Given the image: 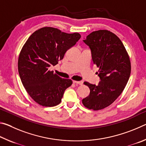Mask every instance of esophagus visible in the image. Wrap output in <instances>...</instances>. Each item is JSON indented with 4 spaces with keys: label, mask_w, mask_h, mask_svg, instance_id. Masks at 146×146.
<instances>
[{
    "label": "esophagus",
    "mask_w": 146,
    "mask_h": 146,
    "mask_svg": "<svg viewBox=\"0 0 146 146\" xmlns=\"http://www.w3.org/2000/svg\"><path fill=\"white\" fill-rule=\"evenodd\" d=\"M73 83L77 84H79V85H82L83 82H82V81H75V80H73Z\"/></svg>",
    "instance_id": "obj_1"
}]
</instances>
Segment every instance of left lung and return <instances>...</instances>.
Masks as SVG:
<instances>
[{
  "mask_svg": "<svg viewBox=\"0 0 146 146\" xmlns=\"http://www.w3.org/2000/svg\"><path fill=\"white\" fill-rule=\"evenodd\" d=\"M83 42L89 46L93 63L99 68L98 85L88 82L90 93L83 98V105L90 110H100L108 107L119 97L131 74L129 55L122 41L108 30L93 31Z\"/></svg>",
  "mask_w": 146,
  "mask_h": 146,
  "instance_id": "left-lung-1",
  "label": "left lung"
}]
</instances>
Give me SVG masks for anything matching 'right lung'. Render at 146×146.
<instances>
[{"mask_svg": "<svg viewBox=\"0 0 146 146\" xmlns=\"http://www.w3.org/2000/svg\"><path fill=\"white\" fill-rule=\"evenodd\" d=\"M78 33H66L44 27L29 36L20 53L18 70L24 88L36 103L52 107L61 102L72 80L60 77L49 68L57 64L69 49L77 42Z\"/></svg>", "mask_w": 146, "mask_h": 146, "instance_id": "add662e5", "label": "right lung"}]
</instances>
